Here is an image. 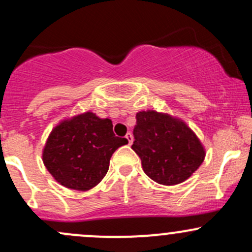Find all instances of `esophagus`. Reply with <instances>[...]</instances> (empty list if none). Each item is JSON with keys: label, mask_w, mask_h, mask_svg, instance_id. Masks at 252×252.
<instances>
[{"label": "esophagus", "mask_w": 252, "mask_h": 252, "mask_svg": "<svg viewBox=\"0 0 252 252\" xmlns=\"http://www.w3.org/2000/svg\"><path fill=\"white\" fill-rule=\"evenodd\" d=\"M126 140H128V143H129V144H131L132 141H134V138H132L131 132H128V134L126 135Z\"/></svg>", "instance_id": "34e87169"}]
</instances>
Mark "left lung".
I'll use <instances>...</instances> for the list:
<instances>
[{
    "label": "left lung",
    "instance_id": "8db88e82",
    "mask_svg": "<svg viewBox=\"0 0 252 252\" xmlns=\"http://www.w3.org/2000/svg\"><path fill=\"white\" fill-rule=\"evenodd\" d=\"M131 148L152 180L176 185L189 179L205 158L202 144L182 121L169 115L141 111L136 115Z\"/></svg>",
    "mask_w": 252,
    "mask_h": 252
}]
</instances>
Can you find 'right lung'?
<instances>
[{"label":"right lung","instance_id":"1","mask_svg":"<svg viewBox=\"0 0 252 252\" xmlns=\"http://www.w3.org/2000/svg\"><path fill=\"white\" fill-rule=\"evenodd\" d=\"M126 143V138L115 136L111 120H102L89 111L52 130L42 160L60 185L88 190L102 181L115 150Z\"/></svg>","mask_w":252,"mask_h":252}]
</instances>
